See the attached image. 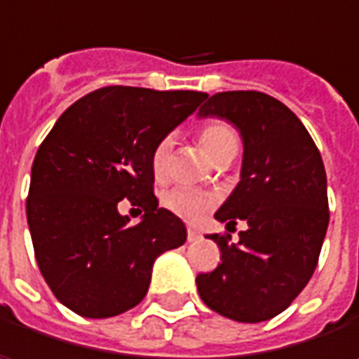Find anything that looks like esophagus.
I'll list each match as a JSON object with an SVG mask.
<instances>
[{"instance_id": "obj_1", "label": "esophagus", "mask_w": 359, "mask_h": 359, "mask_svg": "<svg viewBox=\"0 0 359 359\" xmlns=\"http://www.w3.org/2000/svg\"><path fill=\"white\" fill-rule=\"evenodd\" d=\"M199 237H201V233L197 229H187V239L189 241H197Z\"/></svg>"}]
</instances>
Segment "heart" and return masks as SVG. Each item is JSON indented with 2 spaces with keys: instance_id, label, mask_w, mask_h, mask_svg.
<instances>
[{
  "instance_id": "obj_1",
  "label": "heart",
  "mask_w": 359,
  "mask_h": 359,
  "mask_svg": "<svg viewBox=\"0 0 359 359\" xmlns=\"http://www.w3.org/2000/svg\"><path fill=\"white\" fill-rule=\"evenodd\" d=\"M197 139H199L201 149L214 164L220 160H226V158H235L239 151V145H241L239 130L233 124L222 122V120H212V122L203 124L197 133ZM168 151H170V141L162 139L156 143V147L149 156V168H151V175L156 180L166 179ZM162 205L180 220L195 222L214 205V197L203 191L177 187V189H170L162 197Z\"/></svg>"
}]
</instances>
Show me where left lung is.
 Instances as JSON below:
<instances>
[{
  "label": "left lung",
  "instance_id": "left-lung-1",
  "mask_svg": "<svg viewBox=\"0 0 359 359\" xmlns=\"http://www.w3.org/2000/svg\"><path fill=\"white\" fill-rule=\"evenodd\" d=\"M199 116L233 122L243 137L241 180L216 212L226 229L245 220L239 241L210 235L220 264L197 274L203 304L237 323L285 312L312 278L328 229L323 158L302 120L259 91L212 95Z\"/></svg>",
  "mask_w": 359,
  "mask_h": 359
}]
</instances>
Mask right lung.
Wrapping results in <instances>:
<instances>
[{"label": "right lung", "instance_id": "1", "mask_svg": "<svg viewBox=\"0 0 359 359\" xmlns=\"http://www.w3.org/2000/svg\"><path fill=\"white\" fill-rule=\"evenodd\" d=\"M205 97L104 87L74 102L41 143L27 220L45 283L79 316L141 304L156 257L187 241L182 220L158 208L149 156ZM122 198L144 212L139 225L117 212Z\"/></svg>", "mask_w": 359, "mask_h": 359}]
</instances>
